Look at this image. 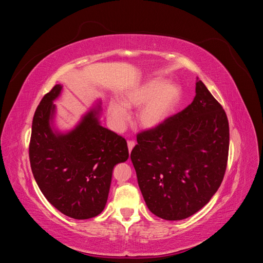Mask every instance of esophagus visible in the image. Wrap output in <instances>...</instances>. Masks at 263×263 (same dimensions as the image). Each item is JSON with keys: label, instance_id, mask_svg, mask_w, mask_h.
I'll use <instances>...</instances> for the list:
<instances>
[{"label": "esophagus", "instance_id": "34e87169", "mask_svg": "<svg viewBox=\"0 0 263 263\" xmlns=\"http://www.w3.org/2000/svg\"><path fill=\"white\" fill-rule=\"evenodd\" d=\"M135 145H136V144H135V141H128V142H127V146H128L129 154L132 153V150H133V148L135 147Z\"/></svg>", "mask_w": 263, "mask_h": 263}]
</instances>
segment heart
<instances>
[{
  "label": "heart",
  "mask_w": 263,
  "mask_h": 263,
  "mask_svg": "<svg viewBox=\"0 0 263 263\" xmlns=\"http://www.w3.org/2000/svg\"><path fill=\"white\" fill-rule=\"evenodd\" d=\"M181 100V87L162 79H151L122 94L121 103L107 104V117L113 128L122 132L128 121V109L139 107L136 121L145 129H154L170 117Z\"/></svg>",
  "instance_id": "heart-1"
}]
</instances>
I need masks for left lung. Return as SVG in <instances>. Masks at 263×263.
<instances>
[{"label": "left lung", "instance_id": "obj_1", "mask_svg": "<svg viewBox=\"0 0 263 263\" xmlns=\"http://www.w3.org/2000/svg\"><path fill=\"white\" fill-rule=\"evenodd\" d=\"M137 142L130 159L156 216L187 218L217 192L228 159V119L198 78L193 102L160 126L138 134Z\"/></svg>", "mask_w": 263, "mask_h": 263}]
</instances>
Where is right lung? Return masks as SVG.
<instances>
[{
  "mask_svg": "<svg viewBox=\"0 0 263 263\" xmlns=\"http://www.w3.org/2000/svg\"><path fill=\"white\" fill-rule=\"evenodd\" d=\"M62 91L55 84L36 109L29 144L31 171L42 193L55 209L74 219L98 216L104 210L113 169L129 157L127 142L100 122L101 101L72 129L54 123L53 102Z\"/></svg>",
  "mask_w": 263,
  "mask_h": 263,
  "instance_id": "obj_1",
  "label": "right lung"
}]
</instances>
